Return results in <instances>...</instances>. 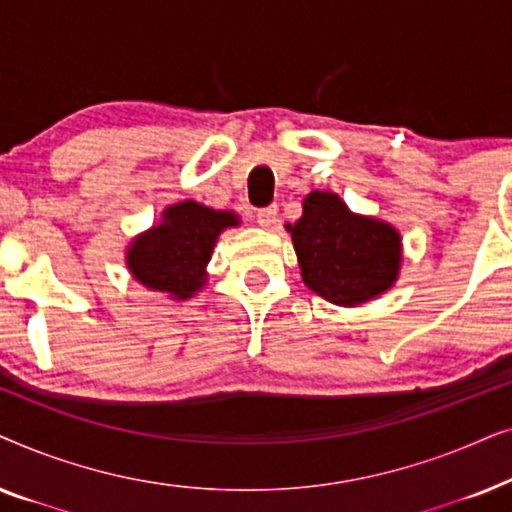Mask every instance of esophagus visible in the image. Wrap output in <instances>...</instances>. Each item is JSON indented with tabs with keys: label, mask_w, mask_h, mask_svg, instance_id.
<instances>
[{
	"label": "esophagus",
	"mask_w": 512,
	"mask_h": 512,
	"mask_svg": "<svg viewBox=\"0 0 512 512\" xmlns=\"http://www.w3.org/2000/svg\"><path fill=\"white\" fill-rule=\"evenodd\" d=\"M256 221H258V226H261V228H272V226H275V221H277V205L258 209Z\"/></svg>",
	"instance_id": "1"
}]
</instances>
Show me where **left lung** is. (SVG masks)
<instances>
[{
    "mask_svg": "<svg viewBox=\"0 0 512 512\" xmlns=\"http://www.w3.org/2000/svg\"><path fill=\"white\" fill-rule=\"evenodd\" d=\"M300 275L328 303L354 307L394 286L401 270V235L373 216L349 212L340 195L312 191L303 216L286 223Z\"/></svg>",
    "mask_w": 512,
    "mask_h": 512,
    "instance_id": "8db88e82",
    "label": "left lung"
}]
</instances>
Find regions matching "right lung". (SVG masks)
Returning a JSON list of instances; mask_svg holds the SVG:
<instances>
[{"instance_id": "add662e5", "label": "right lung", "mask_w": 512, "mask_h": 512, "mask_svg": "<svg viewBox=\"0 0 512 512\" xmlns=\"http://www.w3.org/2000/svg\"><path fill=\"white\" fill-rule=\"evenodd\" d=\"M240 223L237 214L219 212L200 202L184 200L163 212L158 226L130 242L125 263L132 277L151 291L186 300L207 284V263L226 228Z\"/></svg>"}]
</instances>
